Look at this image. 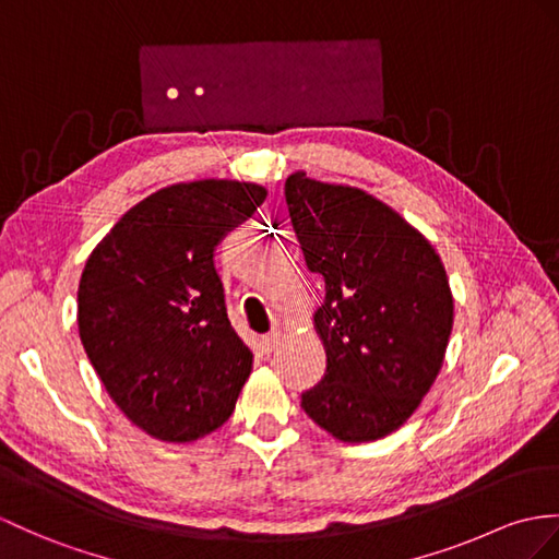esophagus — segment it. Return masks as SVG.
<instances>
[{
  "instance_id": "obj_1",
  "label": "esophagus",
  "mask_w": 559,
  "mask_h": 559,
  "mask_svg": "<svg viewBox=\"0 0 559 559\" xmlns=\"http://www.w3.org/2000/svg\"><path fill=\"white\" fill-rule=\"evenodd\" d=\"M261 342H263V348H265L267 353H272V350L277 348V344H280V334H277V332H270V334H265V336L261 338Z\"/></svg>"
}]
</instances>
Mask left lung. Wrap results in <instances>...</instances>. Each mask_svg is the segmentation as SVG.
<instances>
[{"mask_svg": "<svg viewBox=\"0 0 559 559\" xmlns=\"http://www.w3.org/2000/svg\"><path fill=\"white\" fill-rule=\"evenodd\" d=\"M284 197L306 265L324 277L316 330L326 370L301 393L304 413L342 441L382 439L417 411L443 365L453 296L441 258L360 189L296 173Z\"/></svg>", "mask_w": 559, "mask_h": 559, "instance_id": "1", "label": "left lung"}]
</instances>
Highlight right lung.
I'll list each match as a JSON object with an SVG mask.
<instances>
[{
  "label": "right lung",
  "instance_id": "1",
  "mask_svg": "<svg viewBox=\"0 0 559 559\" xmlns=\"http://www.w3.org/2000/svg\"><path fill=\"white\" fill-rule=\"evenodd\" d=\"M235 180L146 197L87 258L80 342L108 396L160 441L206 437L233 415L253 353L227 318L215 249L265 201Z\"/></svg>",
  "mask_w": 559,
  "mask_h": 559
}]
</instances>
